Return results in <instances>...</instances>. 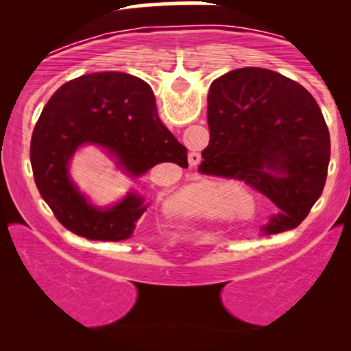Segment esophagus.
<instances>
[{
  "instance_id": "obj_1",
  "label": "esophagus",
  "mask_w": 351,
  "mask_h": 351,
  "mask_svg": "<svg viewBox=\"0 0 351 351\" xmlns=\"http://www.w3.org/2000/svg\"><path fill=\"white\" fill-rule=\"evenodd\" d=\"M188 160H189V165H191V167H196V165L199 163V155L198 153H191Z\"/></svg>"
}]
</instances>
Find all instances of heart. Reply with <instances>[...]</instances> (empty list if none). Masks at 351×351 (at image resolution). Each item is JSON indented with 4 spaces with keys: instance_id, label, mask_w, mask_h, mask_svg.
I'll return each mask as SVG.
<instances>
[{
    "instance_id": "1",
    "label": "heart",
    "mask_w": 351,
    "mask_h": 351,
    "mask_svg": "<svg viewBox=\"0 0 351 351\" xmlns=\"http://www.w3.org/2000/svg\"><path fill=\"white\" fill-rule=\"evenodd\" d=\"M211 193L213 196H216L217 199H226V198H232V195H234V189L232 188H211Z\"/></svg>"
}]
</instances>
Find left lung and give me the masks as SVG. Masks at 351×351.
<instances>
[{"mask_svg":"<svg viewBox=\"0 0 351 351\" xmlns=\"http://www.w3.org/2000/svg\"><path fill=\"white\" fill-rule=\"evenodd\" d=\"M209 145L199 171L244 181L279 208L263 234L297 228L327 181L330 134L315 99L261 67L221 75L208 94Z\"/></svg>","mask_w":351,"mask_h":351,"instance_id":"8db88e82","label":"left lung"}]
</instances>
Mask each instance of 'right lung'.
Segmentation results:
<instances>
[{"instance_id":"right-lung-1","label":"right lung","mask_w":351,"mask_h":351,"mask_svg":"<svg viewBox=\"0 0 351 351\" xmlns=\"http://www.w3.org/2000/svg\"><path fill=\"white\" fill-rule=\"evenodd\" d=\"M97 145L136 180L155 165L188 167L186 148L160 120L152 87L123 72H95L60 86L43 108L31 138V165L43 199L64 228L90 241H123L147 211L128 191L114 206H94L71 180V158Z\"/></svg>"}]
</instances>
